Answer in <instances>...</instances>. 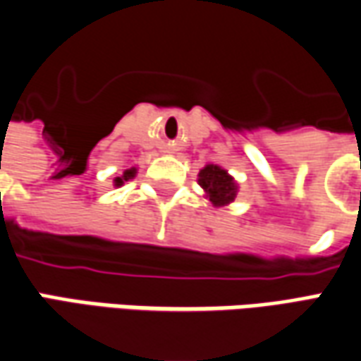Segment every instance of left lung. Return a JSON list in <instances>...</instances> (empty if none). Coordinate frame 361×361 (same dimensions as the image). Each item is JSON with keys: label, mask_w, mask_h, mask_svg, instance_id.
I'll return each instance as SVG.
<instances>
[{"label": "left lung", "mask_w": 361, "mask_h": 361, "mask_svg": "<svg viewBox=\"0 0 361 361\" xmlns=\"http://www.w3.org/2000/svg\"><path fill=\"white\" fill-rule=\"evenodd\" d=\"M198 185L204 188L214 206L232 202L235 198V192H238L232 176L218 165H206L198 175Z\"/></svg>", "instance_id": "8db88e82"}]
</instances>
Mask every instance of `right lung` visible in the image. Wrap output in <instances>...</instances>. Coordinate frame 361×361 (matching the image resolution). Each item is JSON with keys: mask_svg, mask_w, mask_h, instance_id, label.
I'll return each instance as SVG.
<instances>
[{"mask_svg": "<svg viewBox=\"0 0 361 361\" xmlns=\"http://www.w3.org/2000/svg\"><path fill=\"white\" fill-rule=\"evenodd\" d=\"M131 176H135V169H129V171H126L123 173V176H118L116 178V185H123V180H128V178H131Z\"/></svg>", "mask_w": 361, "mask_h": 361, "instance_id": "obj_1", "label": "right lung"}]
</instances>
